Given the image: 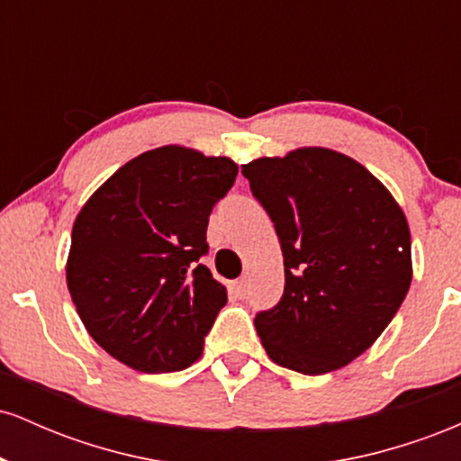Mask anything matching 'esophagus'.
<instances>
[{
  "label": "esophagus",
  "instance_id": "34e87169",
  "mask_svg": "<svg viewBox=\"0 0 461 461\" xmlns=\"http://www.w3.org/2000/svg\"><path fill=\"white\" fill-rule=\"evenodd\" d=\"M231 293H234V297H238V299H245L249 294V282H247V279L242 277V279H238V282L231 284Z\"/></svg>",
  "mask_w": 461,
  "mask_h": 461
}]
</instances>
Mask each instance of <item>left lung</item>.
<instances>
[{"mask_svg": "<svg viewBox=\"0 0 461 461\" xmlns=\"http://www.w3.org/2000/svg\"><path fill=\"white\" fill-rule=\"evenodd\" d=\"M284 253L279 303L258 312L268 357L303 375L347 366L382 336L411 284L403 210L373 173L325 147L242 164Z\"/></svg>", "mask_w": 461, "mask_h": 461, "instance_id": "left-lung-1", "label": "left lung"}]
</instances>
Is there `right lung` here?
<instances>
[{
    "mask_svg": "<svg viewBox=\"0 0 461 461\" xmlns=\"http://www.w3.org/2000/svg\"><path fill=\"white\" fill-rule=\"evenodd\" d=\"M238 164L167 145L119 168L79 210L67 285L86 331L140 373L197 362L227 290L199 264Z\"/></svg>",
    "mask_w": 461,
    "mask_h": 461,
    "instance_id": "1",
    "label": "right lung"
}]
</instances>
